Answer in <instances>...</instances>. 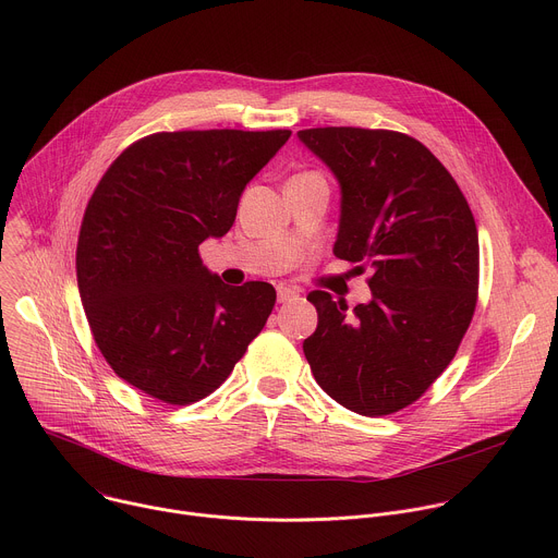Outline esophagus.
Here are the masks:
<instances>
[{
	"mask_svg": "<svg viewBox=\"0 0 558 558\" xmlns=\"http://www.w3.org/2000/svg\"><path fill=\"white\" fill-rule=\"evenodd\" d=\"M298 291L295 289H289V287H278V302L280 304H284V302H291V300H298Z\"/></svg>",
	"mask_w": 558,
	"mask_h": 558,
	"instance_id": "esophagus-1",
	"label": "esophagus"
}]
</instances>
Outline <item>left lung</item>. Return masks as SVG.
<instances>
[{
	"label": "left lung",
	"instance_id": "8db88e82",
	"mask_svg": "<svg viewBox=\"0 0 558 558\" xmlns=\"http://www.w3.org/2000/svg\"><path fill=\"white\" fill-rule=\"evenodd\" d=\"M298 136L340 181L333 254L373 271V300L353 311L327 291L306 295L317 308L306 362L344 409L397 413L446 371L470 327L480 289L474 216L439 158L409 134L311 128Z\"/></svg>",
	"mask_w": 558,
	"mask_h": 558
}]
</instances>
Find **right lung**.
Returning <instances> with one entry per match:
<instances>
[{
  "label": "right lung",
  "mask_w": 558,
  "mask_h": 558,
  "mask_svg": "<svg viewBox=\"0 0 558 558\" xmlns=\"http://www.w3.org/2000/svg\"><path fill=\"white\" fill-rule=\"evenodd\" d=\"M291 130L156 132L125 147L95 187L76 243V282L112 371L172 407L233 371L276 304L269 282L229 287L198 245L225 235L247 183Z\"/></svg>",
  "instance_id": "right-lung-1"
}]
</instances>
